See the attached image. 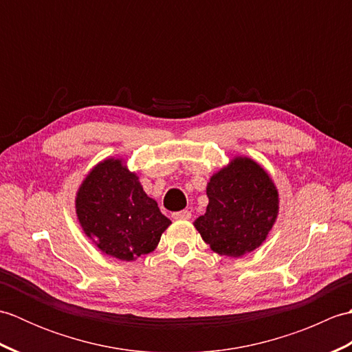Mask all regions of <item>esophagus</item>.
<instances>
[{
    "mask_svg": "<svg viewBox=\"0 0 352 352\" xmlns=\"http://www.w3.org/2000/svg\"><path fill=\"white\" fill-rule=\"evenodd\" d=\"M192 213L189 210H182V212H175L172 213V218L174 219H190Z\"/></svg>",
    "mask_w": 352,
    "mask_h": 352,
    "instance_id": "1",
    "label": "esophagus"
}]
</instances>
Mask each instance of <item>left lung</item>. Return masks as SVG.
I'll return each mask as SVG.
<instances>
[{
	"label": "left lung",
	"instance_id": "8db88e82",
	"mask_svg": "<svg viewBox=\"0 0 352 352\" xmlns=\"http://www.w3.org/2000/svg\"><path fill=\"white\" fill-rule=\"evenodd\" d=\"M208 206L193 226L210 248L241 257L263 243L278 213V193L256 162L237 157L207 184Z\"/></svg>",
	"mask_w": 352,
	"mask_h": 352
}]
</instances>
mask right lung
Returning <instances> with one entry per match:
<instances>
[{
    "mask_svg": "<svg viewBox=\"0 0 352 352\" xmlns=\"http://www.w3.org/2000/svg\"><path fill=\"white\" fill-rule=\"evenodd\" d=\"M77 216L102 252L125 261L154 251L170 223L136 174L115 159L104 160L86 177L77 193Z\"/></svg>",
    "mask_w": 352,
    "mask_h": 352,
    "instance_id": "add662e5",
    "label": "right lung"
}]
</instances>
